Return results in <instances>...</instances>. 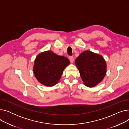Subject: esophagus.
Returning <instances> with one entry per match:
<instances>
[{
  "label": "esophagus",
  "mask_w": 129,
  "mask_h": 129,
  "mask_svg": "<svg viewBox=\"0 0 129 129\" xmlns=\"http://www.w3.org/2000/svg\"><path fill=\"white\" fill-rule=\"evenodd\" d=\"M69 59H70V62H71L72 63H73L74 62V57H73V56H70Z\"/></svg>",
  "instance_id": "1"
}]
</instances>
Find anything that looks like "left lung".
Here are the masks:
<instances>
[{
  "label": "left lung",
  "mask_w": 129,
  "mask_h": 129,
  "mask_svg": "<svg viewBox=\"0 0 129 129\" xmlns=\"http://www.w3.org/2000/svg\"><path fill=\"white\" fill-rule=\"evenodd\" d=\"M84 84L92 87L104 79L106 73V64L102 56L90 51H85L75 60Z\"/></svg>",
  "instance_id": "8db88e82"
}]
</instances>
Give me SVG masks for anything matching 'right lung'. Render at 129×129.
<instances>
[{
	"label": "right lung",
	"instance_id": "add662e5",
	"mask_svg": "<svg viewBox=\"0 0 129 129\" xmlns=\"http://www.w3.org/2000/svg\"><path fill=\"white\" fill-rule=\"evenodd\" d=\"M70 63L66 57L46 51L37 56L33 67L34 74L41 84L53 86L58 82L64 70Z\"/></svg>",
	"mask_w": 129,
	"mask_h": 129
}]
</instances>
